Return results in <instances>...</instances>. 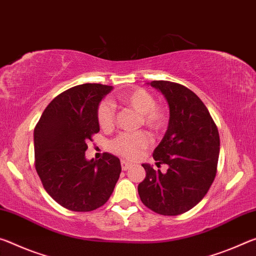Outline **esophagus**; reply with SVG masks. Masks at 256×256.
Here are the masks:
<instances>
[{
  "label": "esophagus",
  "instance_id": "obj_1",
  "mask_svg": "<svg viewBox=\"0 0 256 256\" xmlns=\"http://www.w3.org/2000/svg\"><path fill=\"white\" fill-rule=\"evenodd\" d=\"M130 163L124 161V160H121V168H122V170H128L129 168H130Z\"/></svg>",
  "mask_w": 256,
  "mask_h": 256
}]
</instances>
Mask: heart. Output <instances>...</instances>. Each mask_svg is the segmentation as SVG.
I'll return each mask as SVG.
<instances>
[{"mask_svg":"<svg viewBox=\"0 0 256 256\" xmlns=\"http://www.w3.org/2000/svg\"><path fill=\"white\" fill-rule=\"evenodd\" d=\"M119 102L132 108L140 116V122L152 130H158L166 122V108L156 103L154 96L143 88L126 92L119 96ZM96 118L100 127L108 130L114 124V108L108 100L100 103L96 110ZM150 138L144 132H124L111 143V150L129 160L140 156L142 150L150 145Z\"/></svg>","mask_w":256,"mask_h":256,"instance_id":"b5f03b06","label":"heart"}]
</instances>
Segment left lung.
Masks as SVG:
<instances>
[{"label": "left lung", "mask_w": 256, "mask_h": 256, "mask_svg": "<svg viewBox=\"0 0 256 256\" xmlns=\"http://www.w3.org/2000/svg\"><path fill=\"white\" fill-rule=\"evenodd\" d=\"M150 85L169 104L166 135L153 152L156 166L169 168L162 174L144 163L146 177L138 185V194L145 206L158 214H182L202 200L214 180L219 132L204 103L187 87L166 80Z\"/></svg>", "instance_id": "8db88e82"}]
</instances>
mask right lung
<instances>
[{"label": "right lung", "instance_id": "1", "mask_svg": "<svg viewBox=\"0 0 256 256\" xmlns=\"http://www.w3.org/2000/svg\"><path fill=\"white\" fill-rule=\"evenodd\" d=\"M113 90L82 84L58 95L34 129L35 168L45 190L68 210L88 212L110 198L121 172L120 160L110 153L95 161L85 156L87 142L100 132L96 110Z\"/></svg>", "mask_w": 256, "mask_h": 256}]
</instances>
